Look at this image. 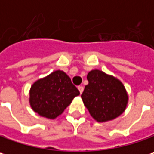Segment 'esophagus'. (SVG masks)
I'll list each match as a JSON object with an SVG mask.
<instances>
[{
  "mask_svg": "<svg viewBox=\"0 0 154 154\" xmlns=\"http://www.w3.org/2000/svg\"><path fill=\"white\" fill-rule=\"evenodd\" d=\"M78 89H79L80 93L82 94L83 92V89H84V88H83L82 86H79V87H78Z\"/></svg>",
  "mask_w": 154,
  "mask_h": 154,
  "instance_id": "esophagus-1",
  "label": "esophagus"
}]
</instances>
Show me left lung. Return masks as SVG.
I'll list each match as a JSON object with an SVG mask.
<instances>
[{
  "label": "left lung",
  "instance_id": "8db88e82",
  "mask_svg": "<svg viewBox=\"0 0 154 154\" xmlns=\"http://www.w3.org/2000/svg\"><path fill=\"white\" fill-rule=\"evenodd\" d=\"M88 84L82 94L84 105L97 122H106L120 116L126 108L128 94L116 78L100 70L88 73Z\"/></svg>",
  "mask_w": 154,
  "mask_h": 154
}]
</instances>
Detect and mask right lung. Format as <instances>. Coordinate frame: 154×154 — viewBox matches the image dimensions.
<instances>
[{
    "instance_id": "add662e5",
    "label": "right lung",
    "mask_w": 154,
    "mask_h": 154,
    "mask_svg": "<svg viewBox=\"0 0 154 154\" xmlns=\"http://www.w3.org/2000/svg\"><path fill=\"white\" fill-rule=\"evenodd\" d=\"M80 92L66 72L58 70L34 83L29 90V103L38 115L54 119L61 115Z\"/></svg>"
}]
</instances>
